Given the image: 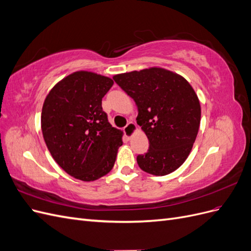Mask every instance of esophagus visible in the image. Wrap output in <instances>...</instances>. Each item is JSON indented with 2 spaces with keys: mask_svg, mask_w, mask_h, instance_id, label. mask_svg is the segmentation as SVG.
Returning a JSON list of instances; mask_svg holds the SVG:
<instances>
[{
  "mask_svg": "<svg viewBox=\"0 0 251 251\" xmlns=\"http://www.w3.org/2000/svg\"><path fill=\"white\" fill-rule=\"evenodd\" d=\"M136 130H137V126H136L134 123L127 124V126L125 127V130H124L126 139H131L132 136L135 134Z\"/></svg>",
  "mask_w": 251,
  "mask_h": 251,
  "instance_id": "esophagus-1",
  "label": "esophagus"
}]
</instances>
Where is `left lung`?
<instances>
[{
	"mask_svg": "<svg viewBox=\"0 0 251 251\" xmlns=\"http://www.w3.org/2000/svg\"><path fill=\"white\" fill-rule=\"evenodd\" d=\"M138 109L137 125L150 148L137 156L139 168L155 176L176 171L186 160L198 135L201 105L183 76L160 67H151L113 76Z\"/></svg>",
	"mask_w": 251,
	"mask_h": 251,
	"instance_id": "left-lung-1",
	"label": "left lung"
}]
</instances>
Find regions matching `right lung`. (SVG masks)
Segmentation results:
<instances>
[{"instance_id": "add662e5", "label": "right lung", "mask_w": 251, "mask_h": 251, "mask_svg": "<svg viewBox=\"0 0 251 251\" xmlns=\"http://www.w3.org/2000/svg\"><path fill=\"white\" fill-rule=\"evenodd\" d=\"M113 79L76 71L59 80L43 104L41 126L51 156L67 174L85 182L107 175L123 146V131L111 126L101 100Z\"/></svg>"}]
</instances>
